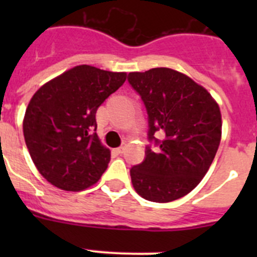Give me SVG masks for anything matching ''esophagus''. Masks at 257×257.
Segmentation results:
<instances>
[{
    "instance_id": "1",
    "label": "esophagus",
    "mask_w": 257,
    "mask_h": 257,
    "mask_svg": "<svg viewBox=\"0 0 257 257\" xmlns=\"http://www.w3.org/2000/svg\"><path fill=\"white\" fill-rule=\"evenodd\" d=\"M124 148H126V147H123V145H122V147H119V148L115 149V152H117L118 154H122L124 152Z\"/></svg>"
}]
</instances>
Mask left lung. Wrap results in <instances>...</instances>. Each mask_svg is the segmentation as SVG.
Returning <instances> with one entry per match:
<instances>
[{
	"mask_svg": "<svg viewBox=\"0 0 257 257\" xmlns=\"http://www.w3.org/2000/svg\"><path fill=\"white\" fill-rule=\"evenodd\" d=\"M148 112L145 160L130 170L131 183L144 199L166 203L187 196L210 169L221 140L219 104L203 86L170 68L128 74ZM160 132L162 141L154 138Z\"/></svg>",
	"mask_w": 257,
	"mask_h": 257,
	"instance_id": "8db88e82",
	"label": "left lung"
}]
</instances>
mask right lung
Wrapping results in <instances>:
<instances>
[{"label": "right lung", "instance_id": "right-lung-1", "mask_svg": "<svg viewBox=\"0 0 257 257\" xmlns=\"http://www.w3.org/2000/svg\"><path fill=\"white\" fill-rule=\"evenodd\" d=\"M124 72L77 65L41 86L23 119L31 158L54 187L79 192L101 178L110 151L96 135V110L126 81Z\"/></svg>", "mask_w": 257, "mask_h": 257}]
</instances>
